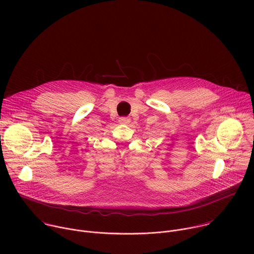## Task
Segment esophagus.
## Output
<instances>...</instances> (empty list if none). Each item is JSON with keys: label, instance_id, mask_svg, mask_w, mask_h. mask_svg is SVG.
<instances>
[{"label": "esophagus", "instance_id": "esophagus-1", "mask_svg": "<svg viewBox=\"0 0 254 254\" xmlns=\"http://www.w3.org/2000/svg\"><path fill=\"white\" fill-rule=\"evenodd\" d=\"M119 122H120L121 124H123V125H127V124H128V123L130 122V119H128V118H126V117H124V118H121Z\"/></svg>", "mask_w": 254, "mask_h": 254}]
</instances>
